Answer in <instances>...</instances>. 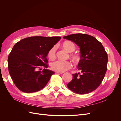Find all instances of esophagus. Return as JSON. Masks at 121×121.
<instances>
[{"label": "esophagus", "mask_w": 121, "mask_h": 121, "mask_svg": "<svg viewBox=\"0 0 121 121\" xmlns=\"http://www.w3.org/2000/svg\"><path fill=\"white\" fill-rule=\"evenodd\" d=\"M56 73H58V74H63L64 73V72H57Z\"/></svg>", "instance_id": "esophagus-1"}]
</instances>
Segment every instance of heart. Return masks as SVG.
<instances>
[{
	"label": "heart",
	"instance_id": "b5f03b06",
	"mask_svg": "<svg viewBox=\"0 0 121 121\" xmlns=\"http://www.w3.org/2000/svg\"><path fill=\"white\" fill-rule=\"evenodd\" d=\"M61 46L67 52L71 53L69 54V57L73 61L77 63L80 60L79 55L73 53L76 49V46L74 43L70 41H67L62 43ZM56 46H53L48 50L47 56L50 60H54L56 58ZM50 66L53 71L58 72H64L71 69L72 64L69 61L56 60L51 63Z\"/></svg>",
	"mask_w": 121,
	"mask_h": 121
}]
</instances>
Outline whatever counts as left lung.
<instances>
[{"instance_id":"obj_1","label":"left lung","mask_w":121,"mask_h":121,"mask_svg":"<svg viewBox=\"0 0 121 121\" xmlns=\"http://www.w3.org/2000/svg\"><path fill=\"white\" fill-rule=\"evenodd\" d=\"M63 38L75 42L79 46L81 52L78 68L81 73L73 74V79L67 84L68 87L80 94L92 92L100 85L107 72V52L101 42L89 35L78 33Z\"/></svg>"}]
</instances>
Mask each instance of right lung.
Listing matches in <instances>:
<instances>
[{"label":"right lung","instance_id":"obj_1","mask_svg":"<svg viewBox=\"0 0 121 121\" xmlns=\"http://www.w3.org/2000/svg\"><path fill=\"white\" fill-rule=\"evenodd\" d=\"M60 37L32 36L15 44L8 57L10 76L18 89L25 93L37 92L44 87L54 72L46 69L48 50ZM44 68L42 71L41 68Z\"/></svg>","mask_w":121,"mask_h":121}]
</instances>
